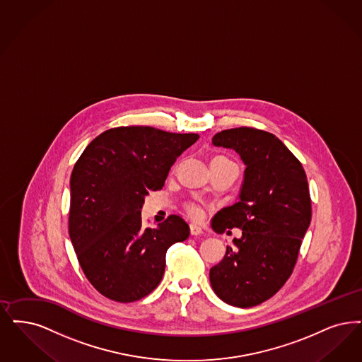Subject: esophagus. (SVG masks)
Returning <instances> with one entry per match:
<instances>
[{
    "mask_svg": "<svg viewBox=\"0 0 362 362\" xmlns=\"http://www.w3.org/2000/svg\"><path fill=\"white\" fill-rule=\"evenodd\" d=\"M189 233H191V235H199V234H202V228L197 223H191L189 225Z\"/></svg>",
    "mask_w": 362,
    "mask_h": 362,
    "instance_id": "1",
    "label": "esophagus"
}]
</instances>
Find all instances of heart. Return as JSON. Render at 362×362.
<instances>
[{
    "instance_id": "heart-1",
    "label": "heart",
    "mask_w": 362,
    "mask_h": 362,
    "mask_svg": "<svg viewBox=\"0 0 362 362\" xmlns=\"http://www.w3.org/2000/svg\"><path fill=\"white\" fill-rule=\"evenodd\" d=\"M188 213H189L192 217H198V216L201 214V210H199V207H198V206H195V204H189V206H188Z\"/></svg>"
}]
</instances>
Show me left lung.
<instances>
[{"label":"left lung","instance_id":"obj_1","mask_svg":"<svg viewBox=\"0 0 362 362\" xmlns=\"http://www.w3.org/2000/svg\"><path fill=\"white\" fill-rule=\"evenodd\" d=\"M213 145L235 151L246 168L238 201L211 225L217 233L240 228L243 235L210 269V284L225 303L247 308L272 298L293 271L311 222L307 176L288 148L264 130H222Z\"/></svg>","mask_w":362,"mask_h":362}]
</instances>
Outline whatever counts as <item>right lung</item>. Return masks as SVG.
I'll return each instance as SVG.
<instances>
[{
    "label": "right lung",
    "mask_w": 362,
    "mask_h": 362,
    "mask_svg": "<svg viewBox=\"0 0 362 362\" xmlns=\"http://www.w3.org/2000/svg\"><path fill=\"white\" fill-rule=\"evenodd\" d=\"M198 139L119 127L95 137L75 163L69 233L83 274L103 296L129 303L149 295L163 279L168 247L187 240L189 228L179 216L151 229L141 223V209Z\"/></svg>",
    "instance_id": "obj_1"
}]
</instances>
